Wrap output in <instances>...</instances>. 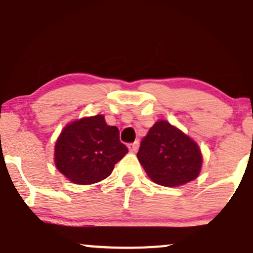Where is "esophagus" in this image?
Here are the masks:
<instances>
[{"label":"esophagus","instance_id":"34e87169","mask_svg":"<svg viewBox=\"0 0 253 253\" xmlns=\"http://www.w3.org/2000/svg\"><path fill=\"white\" fill-rule=\"evenodd\" d=\"M138 148H139V142H138V140H135L134 143H131V144L128 145V149L131 153H135V151L138 150Z\"/></svg>","mask_w":253,"mask_h":253}]
</instances>
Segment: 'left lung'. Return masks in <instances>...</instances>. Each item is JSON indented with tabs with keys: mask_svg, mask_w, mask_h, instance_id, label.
<instances>
[{
	"mask_svg": "<svg viewBox=\"0 0 253 253\" xmlns=\"http://www.w3.org/2000/svg\"><path fill=\"white\" fill-rule=\"evenodd\" d=\"M137 158L151 180L164 187L191 182L203 165L198 144L167 121H158L149 129Z\"/></svg>",
	"mask_w": 253,
	"mask_h": 253,
	"instance_id": "left-lung-1",
	"label": "left lung"
}]
</instances>
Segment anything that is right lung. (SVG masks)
<instances>
[{"label":"right lung","instance_id":"add662e5","mask_svg":"<svg viewBox=\"0 0 253 253\" xmlns=\"http://www.w3.org/2000/svg\"><path fill=\"white\" fill-rule=\"evenodd\" d=\"M54 151L60 173L76 184H92L109 177L128 149L120 142L118 127L109 126L104 116L97 115L64 127Z\"/></svg>","mask_w":253,"mask_h":253}]
</instances>
